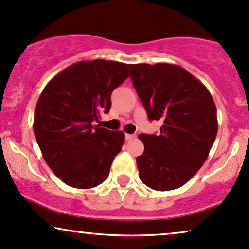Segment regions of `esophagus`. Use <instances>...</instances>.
<instances>
[{"instance_id":"34e87169","label":"esophagus","mask_w":249,"mask_h":249,"mask_svg":"<svg viewBox=\"0 0 249 249\" xmlns=\"http://www.w3.org/2000/svg\"><path fill=\"white\" fill-rule=\"evenodd\" d=\"M135 137H136V135H134V134H125V140L127 141L133 140V139H135Z\"/></svg>"}]
</instances>
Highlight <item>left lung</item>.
<instances>
[{
  "mask_svg": "<svg viewBox=\"0 0 249 249\" xmlns=\"http://www.w3.org/2000/svg\"><path fill=\"white\" fill-rule=\"evenodd\" d=\"M128 67L149 120L162 122L158 135L140 134V179L159 192L179 188L202 167L216 140L214 101L203 83L176 64Z\"/></svg>",
  "mask_w": 249,
  "mask_h": 249,
  "instance_id": "left-lung-1",
  "label": "left lung"
}]
</instances>
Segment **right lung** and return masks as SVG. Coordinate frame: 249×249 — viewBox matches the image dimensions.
<instances>
[{
    "label": "right lung",
    "mask_w": 249,
    "mask_h": 249,
    "mask_svg": "<svg viewBox=\"0 0 249 249\" xmlns=\"http://www.w3.org/2000/svg\"><path fill=\"white\" fill-rule=\"evenodd\" d=\"M128 77L125 63L81 61L57 73L40 94L33 122L36 143L68 186L92 188L108 177L124 134L101 128L99 118L109 112L110 94Z\"/></svg>",
    "instance_id": "obj_1"
}]
</instances>
